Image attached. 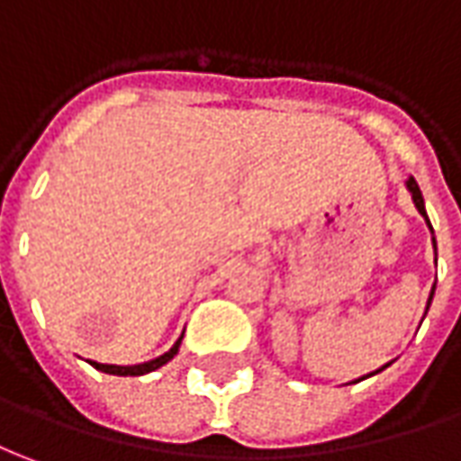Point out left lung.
<instances>
[{"label":"left lung","mask_w":461,"mask_h":461,"mask_svg":"<svg viewBox=\"0 0 461 461\" xmlns=\"http://www.w3.org/2000/svg\"><path fill=\"white\" fill-rule=\"evenodd\" d=\"M406 190L411 193V200H414L417 211L421 212V215H424V221H427V225H429V228H431L429 218H427V211H424V198H421V190H419L417 180H414V177H409V180H406ZM431 243H434V250H437V240H434V238H431ZM431 296H434V285H431V294H429V301H427V309H429ZM386 366H389V364H386ZM386 366H382V369H386ZM382 369H376V371H374V374H379V371H382ZM374 374H369V376H374ZM361 379H366V376H361ZM361 379H357V382H361ZM357 382H354V384H357Z\"/></svg>","instance_id":"left-lung-1"}]
</instances>
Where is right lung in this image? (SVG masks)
<instances>
[{"label": "right lung", "instance_id": "add662e5", "mask_svg": "<svg viewBox=\"0 0 461 461\" xmlns=\"http://www.w3.org/2000/svg\"><path fill=\"white\" fill-rule=\"evenodd\" d=\"M180 341H183V336H180L176 344H173V348H170V351H165L163 357L152 358V361H145V364H135V366H117V364H97V361H90V364L97 371H104V374H115V376H142V374H150V371L160 369L163 364H167L170 358L176 357L177 348H180Z\"/></svg>", "mask_w": 461, "mask_h": 461}]
</instances>
